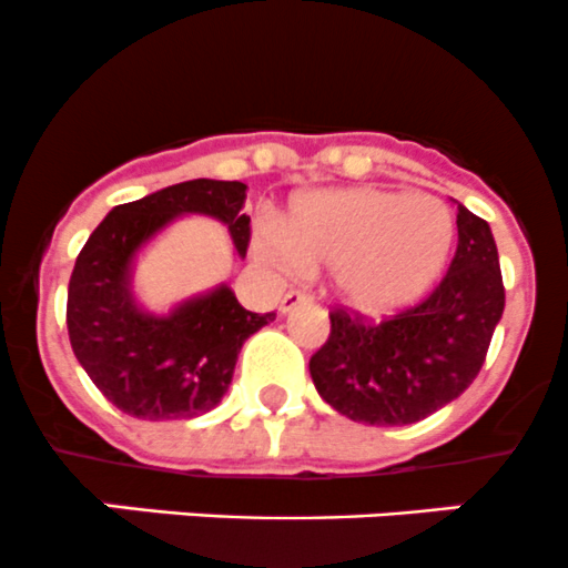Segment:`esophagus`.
<instances>
[{
	"instance_id": "1",
	"label": "esophagus",
	"mask_w": 568,
	"mask_h": 568,
	"mask_svg": "<svg viewBox=\"0 0 568 568\" xmlns=\"http://www.w3.org/2000/svg\"><path fill=\"white\" fill-rule=\"evenodd\" d=\"M306 301H308L306 292L290 290V292H286V295L282 297V306H278V308H282V312H292V308H297V306H301V303H306Z\"/></svg>"
}]
</instances>
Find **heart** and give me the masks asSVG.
Returning <instances> with one entry per match:
<instances>
[{
  "label": "heart",
  "mask_w": 568,
  "mask_h": 568,
  "mask_svg": "<svg viewBox=\"0 0 568 568\" xmlns=\"http://www.w3.org/2000/svg\"><path fill=\"white\" fill-rule=\"evenodd\" d=\"M453 240L456 221L436 195L353 187L297 201L284 229H260L256 254L284 271H334L339 301L378 317L412 306L436 284Z\"/></svg>",
  "instance_id": "obj_1"
}]
</instances>
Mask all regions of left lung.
<instances>
[{
  "instance_id": "obj_1",
  "label": "left lung",
  "mask_w": 568,
  "mask_h": 568,
  "mask_svg": "<svg viewBox=\"0 0 568 568\" xmlns=\"http://www.w3.org/2000/svg\"><path fill=\"white\" fill-rule=\"evenodd\" d=\"M450 271L417 306L384 320L334 308L325 345L308 358L314 389L364 425H412L477 378L505 308L497 245L483 217L458 204Z\"/></svg>"
}]
</instances>
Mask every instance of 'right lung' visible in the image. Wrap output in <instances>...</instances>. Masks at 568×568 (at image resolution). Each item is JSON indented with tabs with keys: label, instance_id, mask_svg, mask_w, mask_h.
Instances as JSON below:
<instances>
[{
	"label": "right lung",
	"instance_id": "obj_1",
	"mask_svg": "<svg viewBox=\"0 0 568 568\" xmlns=\"http://www.w3.org/2000/svg\"><path fill=\"white\" fill-rule=\"evenodd\" d=\"M243 182L193 179L121 204L95 226L69 282V339L101 395L138 419H193L212 412L232 384L243 342L276 320L240 306L226 284L190 297L171 314L134 303L129 273L145 240L179 215L226 223L245 256L251 217Z\"/></svg>",
	"mask_w": 568,
	"mask_h": 568
}]
</instances>
